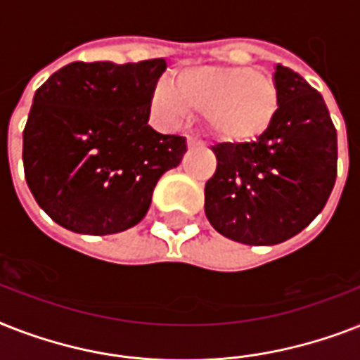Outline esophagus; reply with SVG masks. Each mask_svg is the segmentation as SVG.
Masks as SVG:
<instances>
[{
	"mask_svg": "<svg viewBox=\"0 0 360 360\" xmlns=\"http://www.w3.org/2000/svg\"><path fill=\"white\" fill-rule=\"evenodd\" d=\"M186 146H188V149H194V147H202L203 141L198 136H188L186 138Z\"/></svg>",
	"mask_w": 360,
	"mask_h": 360,
	"instance_id": "obj_1",
	"label": "esophagus"
}]
</instances>
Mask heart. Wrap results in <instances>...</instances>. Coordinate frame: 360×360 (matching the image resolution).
<instances>
[{
    "label": "heart",
    "instance_id": "heart-1",
    "mask_svg": "<svg viewBox=\"0 0 360 360\" xmlns=\"http://www.w3.org/2000/svg\"><path fill=\"white\" fill-rule=\"evenodd\" d=\"M278 108L271 76L250 67L207 65L177 75L175 86L160 80L153 87L151 112L166 127H179L192 112L205 114L219 140L245 143L269 129Z\"/></svg>",
    "mask_w": 360,
    "mask_h": 360
}]
</instances>
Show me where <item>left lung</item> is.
I'll use <instances>...</instances> for the list:
<instances>
[{"instance_id": "obj_1", "label": "left lung", "mask_w": 360, "mask_h": 360, "mask_svg": "<svg viewBox=\"0 0 360 360\" xmlns=\"http://www.w3.org/2000/svg\"><path fill=\"white\" fill-rule=\"evenodd\" d=\"M278 108L257 140L213 147L217 172L205 183L214 230L243 245H278L301 233L336 181V129L321 93L276 65Z\"/></svg>"}]
</instances>
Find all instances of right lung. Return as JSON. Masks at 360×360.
<instances>
[{
    "label": "right lung",
    "mask_w": 360,
    "mask_h": 360,
    "mask_svg": "<svg viewBox=\"0 0 360 360\" xmlns=\"http://www.w3.org/2000/svg\"><path fill=\"white\" fill-rule=\"evenodd\" d=\"M164 59L75 61L35 91L24 129V174L44 213L67 230L110 236L136 226L186 140L147 121Z\"/></svg>",
    "instance_id": "obj_1"
}]
</instances>
